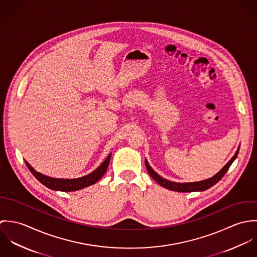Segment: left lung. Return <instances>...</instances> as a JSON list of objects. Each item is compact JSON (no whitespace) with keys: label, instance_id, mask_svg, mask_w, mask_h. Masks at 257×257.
Returning a JSON list of instances; mask_svg holds the SVG:
<instances>
[{"label":"left lung","instance_id":"obj_1","mask_svg":"<svg viewBox=\"0 0 257 257\" xmlns=\"http://www.w3.org/2000/svg\"><path fill=\"white\" fill-rule=\"evenodd\" d=\"M239 151V147L237 148L236 152L234 153V155L230 158V160L220 169V171L214 175L212 178L203 180V181H199V182H190V183H177V182H172L169 180H166L164 178H162L160 175H158L149 165V163L147 162L146 159V166H147V172L149 173V175L152 177L153 180H155L157 183L160 186L169 189L171 191H176V192H197V191H205L209 188H211L212 186H214L215 184L218 183L220 179L223 177V175L226 173V171L228 170L229 166L231 165V163L234 161V159L237 157Z\"/></svg>","mask_w":257,"mask_h":257}]
</instances>
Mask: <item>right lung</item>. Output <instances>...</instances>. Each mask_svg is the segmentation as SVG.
Wrapping results in <instances>:
<instances>
[{
    "label": "right lung",
    "instance_id": "obj_1",
    "mask_svg": "<svg viewBox=\"0 0 257 257\" xmlns=\"http://www.w3.org/2000/svg\"><path fill=\"white\" fill-rule=\"evenodd\" d=\"M110 156H111V153L108 155V157L105 159V161L92 173H90L86 176L80 177V178H76V179H59V178L48 177V176H45V175L36 171L30 165V163L28 161H26V164L37 180L40 183L43 184L44 186H46L47 188H49L51 190H55V191L72 192V191H77V190L86 188V187L91 186V185L96 183L97 181H99L108 169Z\"/></svg>",
    "mask_w": 257,
    "mask_h": 257
}]
</instances>
